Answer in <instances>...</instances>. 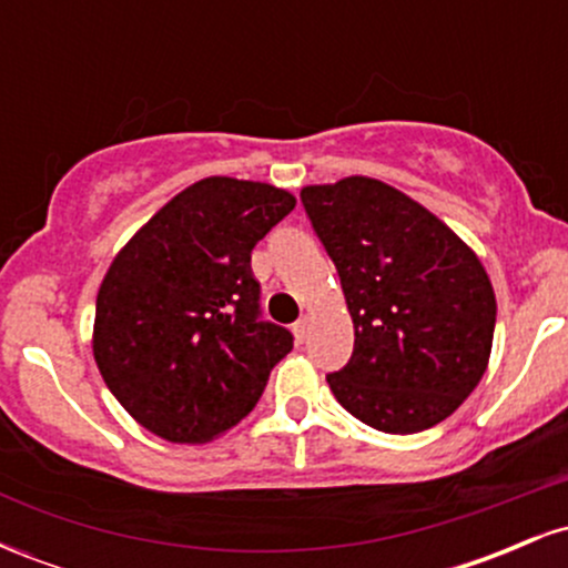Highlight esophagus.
Returning a JSON list of instances; mask_svg holds the SVG:
<instances>
[{
	"mask_svg": "<svg viewBox=\"0 0 568 568\" xmlns=\"http://www.w3.org/2000/svg\"><path fill=\"white\" fill-rule=\"evenodd\" d=\"M306 334H310V321H306V317H302L298 323H293V336H296L298 344L306 342Z\"/></svg>",
	"mask_w": 568,
	"mask_h": 568,
	"instance_id": "1",
	"label": "esophagus"
}]
</instances>
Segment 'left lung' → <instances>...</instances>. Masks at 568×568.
<instances>
[{
    "mask_svg": "<svg viewBox=\"0 0 568 568\" xmlns=\"http://www.w3.org/2000/svg\"><path fill=\"white\" fill-rule=\"evenodd\" d=\"M355 325L331 393L393 435L435 427L478 387L497 296L475 251L425 205L368 175L302 189Z\"/></svg>",
    "mask_w": 568,
    "mask_h": 568,
    "instance_id": "left-lung-1",
    "label": "left lung"
}]
</instances>
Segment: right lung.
<instances>
[{
    "mask_svg": "<svg viewBox=\"0 0 568 568\" xmlns=\"http://www.w3.org/2000/svg\"><path fill=\"white\" fill-rule=\"evenodd\" d=\"M296 205L285 189L211 175L160 207L114 256L95 298L93 355L122 408L171 443H207L262 397L293 349L258 321L251 253Z\"/></svg>",
    "mask_w": 568,
    "mask_h": 568,
    "instance_id": "obj_1",
    "label": "right lung"
}]
</instances>
